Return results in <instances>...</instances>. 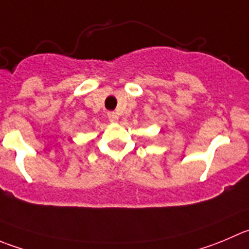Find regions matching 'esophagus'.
<instances>
[{
	"instance_id": "34e87169",
	"label": "esophagus",
	"mask_w": 249,
	"mask_h": 249,
	"mask_svg": "<svg viewBox=\"0 0 249 249\" xmlns=\"http://www.w3.org/2000/svg\"><path fill=\"white\" fill-rule=\"evenodd\" d=\"M107 117H108V120L111 121V122H117V121H118V116H117V113H116V112H108Z\"/></svg>"
}]
</instances>
